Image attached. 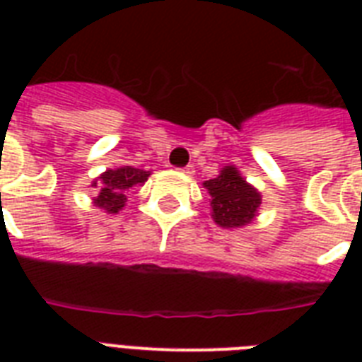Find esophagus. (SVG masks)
Returning a JSON list of instances; mask_svg holds the SVG:
<instances>
[{"instance_id": "34e87169", "label": "esophagus", "mask_w": 362, "mask_h": 362, "mask_svg": "<svg viewBox=\"0 0 362 362\" xmlns=\"http://www.w3.org/2000/svg\"><path fill=\"white\" fill-rule=\"evenodd\" d=\"M180 173H184V175H193L195 173V167L193 165H186V167H182V169H178Z\"/></svg>"}]
</instances>
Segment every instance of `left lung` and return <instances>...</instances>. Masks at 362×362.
I'll use <instances>...</instances> for the list:
<instances>
[{
  "label": "left lung",
  "mask_w": 362,
  "mask_h": 362,
  "mask_svg": "<svg viewBox=\"0 0 362 362\" xmlns=\"http://www.w3.org/2000/svg\"><path fill=\"white\" fill-rule=\"evenodd\" d=\"M203 186L212 197V218L218 226L233 229L252 223L261 204V193L242 178L237 167L229 165L221 169L220 175Z\"/></svg>",
  "instance_id": "8db88e82"
}]
</instances>
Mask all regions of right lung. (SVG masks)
Wrapping results in <instances>:
<instances>
[{
	"instance_id": "right-lung-1",
	"label": "right lung",
	"mask_w": 362,
	"mask_h": 362,
	"mask_svg": "<svg viewBox=\"0 0 362 362\" xmlns=\"http://www.w3.org/2000/svg\"><path fill=\"white\" fill-rule=\"evenodd\" d=\"M150 170L135 169V167H120V169L105 170L92 182V187H98V197L93 204L103 209L109 214H116L125 206L127 193L131 187L142 186L148 180Z\"/></svg>"
}]
</instances>
